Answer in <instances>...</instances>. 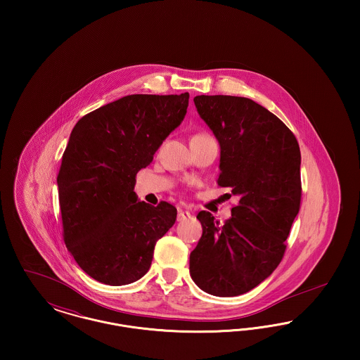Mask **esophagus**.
I'll return each mask as SVG.
<instances>
[{"instance_id":"34e87169","label":"esophagus","mask_w":360,"mask_h":360,"mask_svg":"<svg viewBox=\"0 0 360 360\" xmlns=\"http://www.w3.org/2000/svg\"><path fill=\"white\" fill-rule=\"evenodd\" d=\"M191 217V213L188 210H184V209H179L178 210V216H176V220L178 221H185Z\"/></svg>"}]
</instances>
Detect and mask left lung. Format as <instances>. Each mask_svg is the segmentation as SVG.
Returning a JSON list of instances; mask_svg holds the SVG:
<instances>
[{
  "mask_svg": "<svg viewBox=\"0 0 360 360\" xmlns=\"http://www.w3.org/2000/svg\"><path fill=\"white\" fill-rule=\"evenodd\" d=\"M194 103L220 144L217 184L239 204L224 224L198 213L202 236L190 254V276L207 294L235 297L257 288L283 257L301 204L300 146L282 121L250 98L197 96Z\"/></svg>",
  "mask_w": 360,
  "mask_h": 360,
  "instance_id": "8db88e82",
  "label": "left lung"
}]
</instances>
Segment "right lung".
<instances>
[{
    "label": "right lung",
    "instance_id": "obj_1",
    "mask_svg": "<svg viewBox=\"0 0 360 360\" xmlns=\"http://www.w3.org/2000/svg\"><path fill=\"white\" fill-rule=\"evenodd\" d=\"M188 93L132 94L75 124L56 182L63 238L78 266L96 281L121 286L151 266L156 241L176 220L162 201L137 200L136 174L185 119Z\"/></svg>",
    "mask_w": 360,
    "mask_h": 360
}]
</instances>
